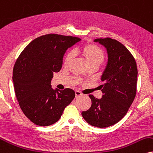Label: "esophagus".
Here are the masks:
<instances>
[{
	"instance_id": "esophagus-1",
	"label": "esophagus",
	"mask_w": 153,
	"mask_h": 153,
	"mask_svg": "<svg viewBox=\"0 0 153 153\" xmlns=\"http://www.w3.org/2000/svg\"><path fill=\"white\" fill-rule=\"evenodd\" d=\"M82 95V94L81 93L80 91H75V97H79Z\"/></svg>"
}]
</instances>
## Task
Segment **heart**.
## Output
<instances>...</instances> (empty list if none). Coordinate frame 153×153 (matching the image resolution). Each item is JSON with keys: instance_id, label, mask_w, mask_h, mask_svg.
I'll use <instances>...</instances> for the list:
<instances>
[{"instance_id": "heart-1", "label": "heart", "mask_w": 153, "mask_h": 153, "mask_svg": "<svg viewBox=\"0 0 153 153\" xmlns=\"http://www.w3.org/2000/svg\"><path fill=\"white\" fill-rule=\"evenodd\" d=\"M81 55L85 59L88 67L96 66L98 67L103 61L104 54L102 50L97 45L93 44H86L80 48L79 50ZM74 55L70 52L67 54L65 60V65L69 66L73 61Z\"/></svg>"}]
</instances>
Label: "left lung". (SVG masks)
Returning <instances> with one entry per match:
<instances>
[{
  "mask_svg": "<svg viewBox=\"0 0 153 153\" xmlns=\"http://www.w3.org/2000/svg\"><path fill=\"white\" fill-rule=\"evenodd\" d=\"M106 49L108 61L101 75L103 85L99 86L103 95L97 99L89 95L91 105L82 111L84 120L91 126L107 128L125 116L136 94L137 69L135 60L121 43L111 38H98Z\"/></svg>",
  "mask_w": 153,
  "mask_h": 153,
  "instance_id": "left-lung-1",
  "label": "left lung"
}]
</instances>
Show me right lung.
Returning a JSON list of instances; mask_svg holds the SVG:
<instances>
[{"instance_id": "obj_1", "label": "right lung", "mask_w": 153, "mask_h": 153, "mask_svg": "<svg viewBox=\"0 0 153 153\" xmlns=\"http://www.w3.org/2000/svg\"><path fill=\"white\" fill-rule=\"evenodd\" d=\"M80 38L48 34L27 45L15 64L13 81L20 108L27 118L39 126L59 120L75 97L71 88L60 91L50 83L54 72L62 69L63 56Z\"/></svg>"}]
</instances>
